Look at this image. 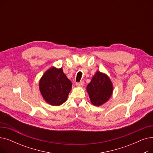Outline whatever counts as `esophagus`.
<instances>
[{
    "label": "esophagus",
    "instance_id": "34e87169",
    "mask_svg": "<svg viewBox=\"0 0 153 153\" xmlns=\"http://www.w3.org/2000/svg\"><path fill=\"white\" fill-rule=\"evenodd\" d=\"M76 85L77 87H82L84 85V82L83 81H81V82H77Z\"/></svg>",
    "mask_w": 153,
    "mask_h": 153
}]
</instances>
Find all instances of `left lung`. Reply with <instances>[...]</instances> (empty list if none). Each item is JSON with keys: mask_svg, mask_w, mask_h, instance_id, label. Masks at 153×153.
Segmentation results:
<instances>
[{"mask_svg": "<svg viewBox=\"0 0 153 153\" xmlns=\"http://www.w3.org/2000/svg\"><path fill=\"white\" fill-rule=\"evenodd\" d=\"M87 91L93 105L100 106L110 98L113 85L106 74L97 71L87 85Z\"/></svg>", "mask_w": 153, "mask_h": 153, "instance_id": "8db88e82", "label": "left lung"}]
</instances>
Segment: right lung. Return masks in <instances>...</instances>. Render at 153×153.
I'll use <instances>...</instances> for the list:
<instances>
[{"mask_svg":"<svg viewBox=\"0 0 153 153\" xmlns=\"http://www.w3.org/2000/svg\"><path fill=\"white\" fill-rule=\"evenodd\" d=\"M39 91L45 101L58 106L65 102L72 88V83L62 68L53 67L43 75L39 83Z\"/></svg>","mask_w":153,"mask_h":153,"instance_id":"right-lung-1","label":"right lung"}]
</instances>
